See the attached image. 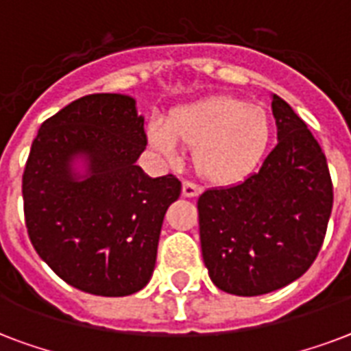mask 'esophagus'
I'll return each instance as SVG.
<instances>
[{"instance_id": "obj_1", "label": "esophagus", "mask_w": 351, "mask_h": 351, "mask_svg": "<svg viewBox=\"0 0 351 351\" xmlns=\"http://www.w3.org/2000/svg\"><path fill=\"white\" fill-rule=\"evenodd\" d=\"M201 194V186H197L195 183H190V181H183V195L184 197H195V195Z\"/></svg>"}]
</instances>
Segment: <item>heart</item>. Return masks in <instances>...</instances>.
<instances>
[{"instance_id": "obj_1", "label": "heart", "mask_w": 351, "mask_h": 351, "mask_svg": "<svg viewBox=\"0 0 351 351\" xmlns=\"http://www.w3.org/2000/svg\"><path fill=\"white\" fill-rule=\"evenodd\" d=\"M273 121L267 110L234 95H214L173 108L165 126L148 128V143L168 161L194 148L192 161L201 178L219 186L245 181L267 154Z\"/></svg>"}]
</instances>
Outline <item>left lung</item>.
I'll list each match as a JSON object with an SVG mask.
<instances>
[{
    "mask_svg": "<svg viewBox=\"0 0 351 351\" xmlns=\"http://www.w3.org/2000/svg\"><path fill=\"white\" fill-rule=\"evenodd\" d=\"M278 145L240 184L197 199L203 262L214 286L238 297L300 278L324 241L333 206L326 156L306 122L273 95Z\"/></svg>",
    "mask_w": 351,
    "mask_h": 351,
    "instance_id": "1",
    "label": "left lung"
}]
</instances>
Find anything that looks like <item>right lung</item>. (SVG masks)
Masks as SVG:
<instances>
[{
	"mask_svg": "<svg viewBox=\"0 0 351 351\" xmlns=\"http://www.w3.org/2000/svg\"><path fill=\"white\" fill-rule=\"evenodd\" d=\"M145 148V119L119 93L75 100L32 141L21 184L27 232L43 262L80 291L126 297L150 282L181 181L146 176L135 165ZM78 156L86 174L72 168Z\"/></svg>",
	"mask_w": 351,
	"mask_h": 351,
	"instance_id": "add662e5",
	"label": "right lung"
}]
</instances>
